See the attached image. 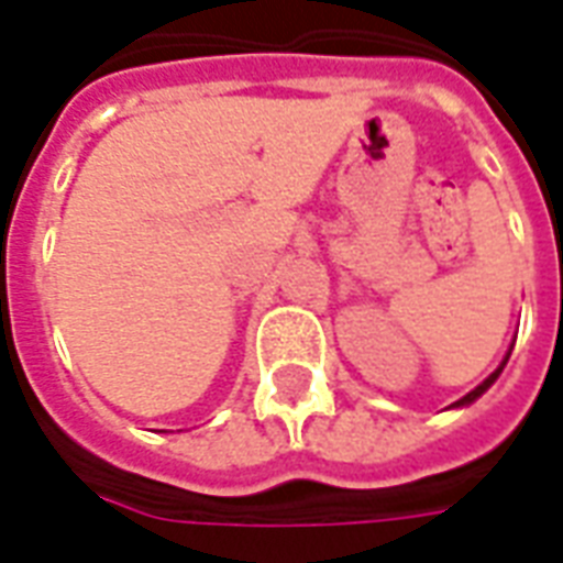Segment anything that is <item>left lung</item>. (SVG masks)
I'll list each match as a JSON object with an SVG mask.
<instances>
[{
    "label": "left lung",
    "mask_w": 563,
    "mask_h": 563,
    "mask_svg": "<svg viewBox=\"0 0 563 563\" xmlns=\"http://www.w3.org/2000/svg\"><path fill=\"white\" fill-rule=\"evenodd\" d=\"M504 364H507V361H504ZM501 369H504V366H498V369H495L493 376L486 378V382H483V385H477V387H474L472 394H465V397H462L460 402H453V406H468V402H474V399L481 397V394H483V390H486V387L493 385V382H495V378H498V373H501Z\"/></svg>",
    "instance_id": "obj_1"
}]
</instances>
